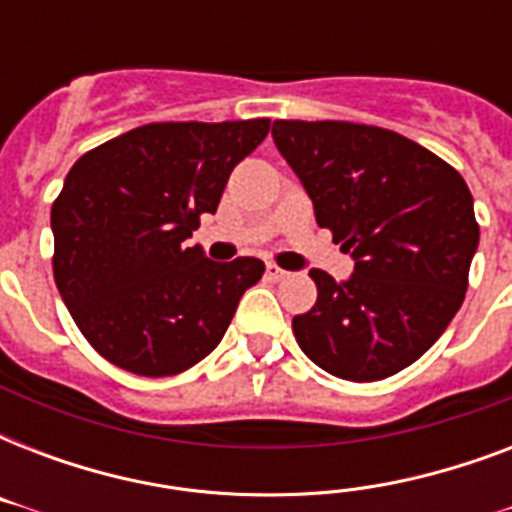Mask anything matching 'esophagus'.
Returning <instances> with one entry per match:
<instances>
[{"instance_id":"esophagus-1","label":"esophagus","mask_w":512,"mask_h":512,"mask_svg":"<svg viewBox=\"0 0 512 512\" xmlns=\"http://www.w3.org/2000/svg\"><path fill=\"white\" fill-rule=\"evenodd\" d=\"M265 276H268V279L271 281H281V279H287L289 273L284 271V268H279V265H268V268H265Z\"/></svg>"}]
</instances>
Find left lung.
<instances>
[{"mask_svg":"<svg viewBox=\"0 0 512 512\" xmlns=\"http://www.w3.org/2000/svg\"><path fill=\"white\" fill-rule=\"evenodd\" d=\"M316 223L353 257L335 281L313 268L319 300L292 319L297 345L324 372L385 380L414 364L460 311L478 249L468 183L398 132L350 122H273Z\"/></svg>","mask_w":512,"mask_h":512,"instance_id":"left-lung-1","label":"left lung"}]
</instances>
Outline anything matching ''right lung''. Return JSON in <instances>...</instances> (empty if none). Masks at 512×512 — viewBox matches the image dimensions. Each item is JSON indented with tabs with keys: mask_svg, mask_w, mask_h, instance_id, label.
Returning <instances> with one entry per match:
<instances>
[{
	"mask_svg": "<svg viewBox=\"0 0 512 512\" xmlns=\"http://www.w3.org/2000/svg\"><path fill=\"white\" fill-rule=\"evenodd\" d=\"M268 130V119L146 124L71 167L52 204V271L76 327L111 364L170 377L223 340L265 263H215L185 239Z\"/></svg>",
	"mask_w": 512,
	"mask_h": 512,
	"instance_id": "1",
	"label": "right lung"
}]
</instances>
